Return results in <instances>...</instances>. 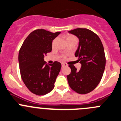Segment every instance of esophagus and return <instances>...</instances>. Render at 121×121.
I'll return each instance as SVG.
<instances>
[{
  "mask_svg": "<svg viewBox=\"0 0 121 121\" xmlns=\"http://www.w3.org/2000/svg\"><path fill=\"white\" fill-rule=\"evenodd\" d=\"M65 66H68V65L65 63H62V67H65Z\"/></svg>",
  "mask_w": 121,
  "mask_h": 121,
  "instance_id": "34e87169",
  "label": "esophagus"
}]
</instances>
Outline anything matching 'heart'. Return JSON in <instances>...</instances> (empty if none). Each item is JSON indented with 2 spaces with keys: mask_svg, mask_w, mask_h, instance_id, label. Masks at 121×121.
Listing matches in <instances>:
<instances>
[{
  "mask_svg": "<svg viewBox=\"0 0 121 121\" xmlns=\"http://www.w3.org/2000/svg\"><path fill=\"white\" fill-rule=\"evenodd\" d=\"M73 38H75V37L74 36H73V35H70V34H68V35H67L66 36V40H68V39H73ZM55 42H56V40H54L53 41V42H52V46H53L55 45Z\"/></svg>",
  "mask_w": 121,
  "mask_h": 121,
  "instance_id": "b5f03b06",
  "label": "heart"
}]
</instances>
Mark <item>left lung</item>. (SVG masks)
Wrapping results in <instances>:
<instances>
[{
  "mask_svg": "<svg viewBox=\"0 0 121 121\" xmlns=\"http://www.w3.org/2000/svg\"><path fill=\"white\" fill-rule=\"evenodd\" d=\"M79 39L75 56L81 64L79 71L73 65L67 75L70 87L79 94H87L99 84L104 72L106 58L104 48L98 35L87 28H76L68 31Z\"/></svg>",
  "mask_w": 121,
  "mask_h": 121,
  "instance_id": "8db88e82",
  "label": "left lung"
}]
</instances>
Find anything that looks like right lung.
Masks as SVG:
<instances>
[{
	"label": "right lung",
	"mask_w": 121,
	"mask_h": 121,
	"mask_svg": "<svg viewBox=\"0 0 121 121\" xmlns=\"http://www.w3.org/2000/svg\"><path fill=\"white\" fill-rule=\"evenodd\" d=\"M60 32L36 30L23 43L18 55L21 75L26 87L34 94L42 96L51 91L59 73L61 64L47 65L44 56L52 50L53 40Z\"/></svg>",
	"instance_id": "1"
}]
</instances>
